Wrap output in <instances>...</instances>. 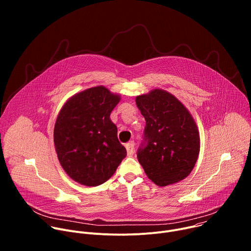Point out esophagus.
I'll list each match as a JSON object with an SVG mask.
<instances>
[{"label":"esophagus","instance_id":"obj_1","mask_svg":"<svg viewBox=\"0 0 251 251\" xmlns=\"http://www.w3.org/2000/svg\"><path fill=\"white\" fill-rule=\"evenodd\" d=\"M126 150H127V154L128 156H133L134 155V151H135V143L134 142H130L126 145Z\"/></svg>","mask_w":251,"mask_h":251}]
</instances>
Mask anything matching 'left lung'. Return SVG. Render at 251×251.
Masks as SVG:
<instances>
[{"instance_id":"left-lung-1","label":"left lung","mask_w":251,"mask_h":251,"mask_svg":"<svg viewBox=\"0 0 251 251\" xmlns=\"http://www.w3.org/2000/svg\"><path fill=\"white\" fill-rule=\"evenodd\" d=\"M146 120L144 147L137 158L159 187L176 184L193 171L200 154L198 126L186 106L172 93L155 88L136 97Z\"/></svg>"}]
</instances>
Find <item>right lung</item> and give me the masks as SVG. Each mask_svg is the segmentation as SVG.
Listing matches in <instances>:
<instances>
[{
  "instance_id": "obj_1",
  "label": "right lung",
  "mask_w": 251,
  "mask_h": 251,
  "mask_svg": "<svg viewBox=\"0 0 251 251\" xmlns=\"http://www.w3.org/2000/svg\"><path fill=\"white\" fill-rule=\"evenodd\" d=\"M119 94L99 85L71 96L60 109L53 130L58 161L76 183L96 187L113 176L126 157L110 114Z\"/></svg>"
}]
</instances>
